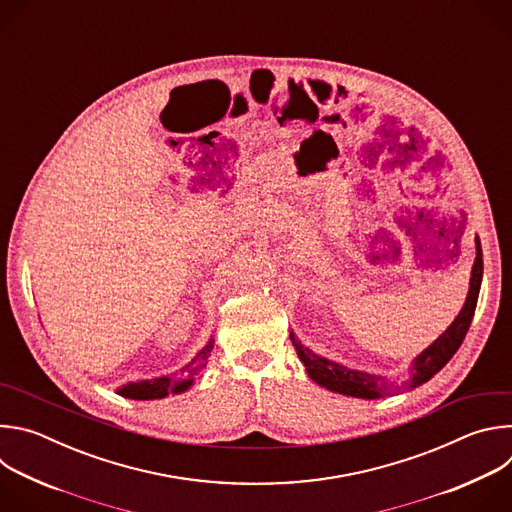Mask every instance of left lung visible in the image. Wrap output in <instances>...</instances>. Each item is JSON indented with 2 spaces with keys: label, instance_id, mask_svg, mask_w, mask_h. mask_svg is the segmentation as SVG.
<instances>
[{
  "label": "left lung",
  "instance_id": "obj_1",
  "mask_svg": "<svg viewBox=\"0 0 512 512\" xmlns=\"http://www.w3.org/2000/svg\"><path fill=\"white\" fill-rule=\"evenodd\" d=\"M474 243H476V259H474L472 273H470V287H468L466 302H464L460 314L454 318V322L444 330V334L437 336L427 348H423L411 360L409 379L403 383V389L395 387L387 377L348 369L336 360H330L326 356H320V354L312 352L308 346L302 344V340L296 338L294 330H289L291 344H294V348L298 352V358L302 360V364L306 367L308 377L314 383H318L320 387H324L332 393H340V395H348V397H356V399H383V397H389V395L411 391V389L427 383L435 373H440L450 362V358L456 354L462 340L466 338V332L472 324L474 310H476V304H478V294H480V285H482V271H484L482 247H480L478 235H476Z\"/></svg>",
  "mask_w": 512,
  "mask_h": 512
}]
</instances>
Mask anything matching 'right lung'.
Wrapping results in <instances>:
<instances>
[{
	"instance_id": "right-lung-1",
	"label": "right lung",
	"mask_w": 512,
	"mask_h": 512,
	"mask_svg": "<svg viewBox=\"0 0 512 512\" xmlns=\"http://www.w3.org/2000/svg\"><path fill=\"white\" fill-rule=\"evenodd\" d=\"M212 348H214V336H210L208 342L196 352V356L188 364H184L180 373L133 381L119 387L115 393L135 401H152V399H164L168 395H180L188 391L196 383V377H200V373L206 369V362Z\"/></svg>"
}]
</instances>
